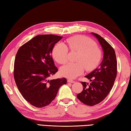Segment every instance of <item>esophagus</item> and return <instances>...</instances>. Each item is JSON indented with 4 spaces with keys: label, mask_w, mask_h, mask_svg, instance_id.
Instances as JSON below:
<instances>
[{
    "label": "esophagus",
    "mask_w": 131,
    "mask_h": 131,
    "mask_svg": "<svg viewBox=\"0 0 131 131\" xmlns=\"http://www.w3.org/2000/svg\"><path fill=\"white\" fill-rule=\"evenodd\" d=\"M68 83H75V81L72 80H70V79H68Z\"/></svg>",
    "instance_id": "obj_1"
}]
</instances>
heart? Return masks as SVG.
I'll use <instances>...</instances> for the list:
<instances>
[{"label":"heart","instance_id":"1","mask_svg":"<svg viewBox=\"0 0 131 131\" xmlns=\"http://www.w3.org/2000/svg\"><path fill=\"white\" fill-rule=\"evenodd\" d=\"M66 43L71 51H76V63H68L61 68L62 76L69 79H74L85 70L94 69L100 63L102 52L94 41L84 36H76L66 39ZM69 48L63 43H58L52 49V56L58 63H65L68 61Z\"/></svg>","mask_w":131,"mask_h":131}]
</instances>
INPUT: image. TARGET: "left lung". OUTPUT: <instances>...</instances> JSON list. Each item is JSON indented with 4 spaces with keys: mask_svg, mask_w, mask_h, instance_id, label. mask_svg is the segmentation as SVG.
Instances as JSON below:
<instances>
[{
    "mask_svg": "<svg viewBox=\"0 0 131 131\" xmlns=\"http://www.w3.org/2000/svg\"><path fill=\"white\" fill-rule=\"evenodd\" d=\"M91 34L102 48L103 58L98 67L85 76L91 83L88 85L86 82H81L83 90L77 97L85 105L92 106L103 101L112 90L117 76V62L116 53L110 44L100 35Z\"/></svg>",
    "mask_w": 131,
    "mask_h": 131,
    "instance_id": "left-lung-1",
    "label": "left lung"
}]
</instances>
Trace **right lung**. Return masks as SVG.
Here are the masks:
<instances>
[{
	"label": "right lung",
	"mask_w": 131,
	"mask_h": 131,
	"mask_svg": "<svg viewBox=\"0 0 131 131\" xmlns=\"http://www.w3.org/2000/svg\"><path fill=\"white\" fill-rule=\"evenodd\" d=\"M62 38L54 35H40L23 44L18 50L14 77L19 91L30 105L41 108L56 97L65 78L49 80L58 72L51 56L55 44Z\"/></svg>",
	"instance_id": "obj_1"
}]
</instances>
